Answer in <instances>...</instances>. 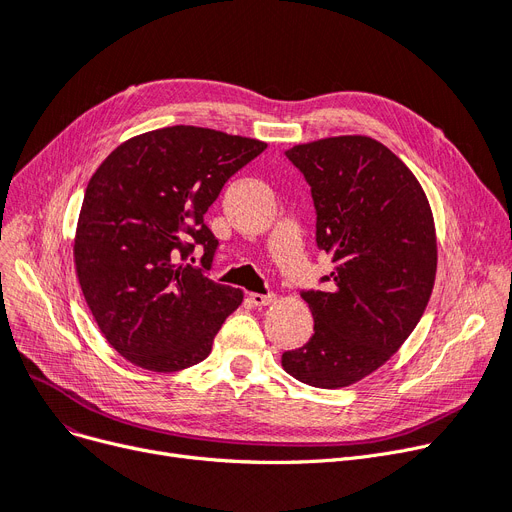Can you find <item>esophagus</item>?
Here are the masks:
<instances>
[{
  "label": "esophagus",
  "instance_id": "1",
  "mask_svg": "<svg viewBox=\"0 0 512 512\" xmlns=\"http://www.w3.org/2000/svg\"><path fill=\"white\" fill-rule=\"evenodd\" d=\"M249 299L253 305L257 307H265V305H272L276 303V295H259V293H249Z\"/></svg>",
  "mask_w": 512,
  "mask_h": 512
}]
</instances>
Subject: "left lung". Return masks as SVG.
Segmentation results:
<instances>
[{
  "mask_svg": "<svg viewBox=\"0 0 512 512\" xmlns=\"http://www.w3.org/2000/svg\"><path fill=\"white\" fill-rule=\"evenodd\" d=\"M316 205L330 291H307L314 335L282 353L297 381L341 389L381 368L412 335L433 293L437 238L429 198L402 159L368 136L286 150Z\"/></svg>",
  "mask_w": 512,
  "mask_h": 512,
  "instance_id": "left-lung-1",
  "label": "left lung"
}]
</instances>
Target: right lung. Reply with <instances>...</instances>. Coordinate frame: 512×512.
<instances>
[{"mask_svg": "<svg viewBox=\"0 0 512 512\" xmlns=\"http://www.w3.org/2000/svg\"><path fill=\"white\" fill-rule=\"evenodd\" d=\"M268 144L194 125L140 133L94 171L77 219L73 257L87 307L127 362L177 372L203 362L242 303L186 263L196 244L209 265L217 240L205 213L230 177Z\"/></svg>", "mask_w": 512, "mask_h": 512, "instance_id": "add662e5", "label": "right lung"}]
</instances>
